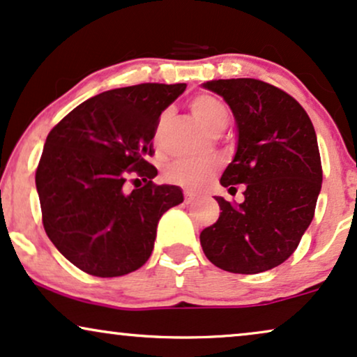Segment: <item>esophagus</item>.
Returning <instances> with one entry per match:
<instances>
[{
  "label": "esophagus",
  "mask_w": 357,
  "mask_h": 357,
  "mask_svg": "<svg viewBox=\"0 0 357 357\" xmlns=\"http://www.w3.org/2000/svg\"><path fill=\"white\" fill-rule=\"evenodd\" d=\"M194 199H196V194H194L192 191H189V189H186V191H184V201H186L188 204H191Z\"/></svg>",
  "instance_id": "obj_1"
}]
</instances>
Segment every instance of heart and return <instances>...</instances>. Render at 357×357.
<instances>
[{
  "mask_svg": "<svg viewBox=\"0 0 357 357\" xmlns=\"http://www.w3.org/2000/svg\"><path fill=\"white\" fill-rule=\"evenodd\" d=\"M191 110L194 116L206 128L218 132L229 123V112L220 100L212 96H197L191 100ZM158 139V133H156ZM220 161L218 158L207 160H178L171 163L165 171L166 179L171 183L181 184L188 188H197L206 183L215 171L219 169Z\"/></svg>",
  "mask_w": 357,
  "mask_h": 357,
  "instance_id": "heart-1",
  "label": "heart"
}]
</instances>
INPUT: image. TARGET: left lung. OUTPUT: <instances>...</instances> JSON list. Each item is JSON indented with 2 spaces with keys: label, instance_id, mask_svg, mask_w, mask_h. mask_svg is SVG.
<instances>
[{
  "label": "left lung",
  "instance_id": "left-lung-1",
  "mask_svg": "<svg viewBox=\"0 0 357 357\" xmlns=\"http://www.w3.org/2000/svg\"><path fill=\"white\" fill-rule=\"evenodd\" d=\"M231 107L237 150L220 184H245L243 202L215 196L220 215L201 232V245L215 267L260 273L283 264L314 215L323 171L308 114L291 96L257 79L202 84Z\"/></svg>",
  "mask_w": 357,
  "mask_h": 357
}]
</instances>
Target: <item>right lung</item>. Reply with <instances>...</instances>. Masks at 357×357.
Listing matches in <instances>:
<instances>
[{
  "label": "right lung",
  "instance_id": "1",
  "mask_svg": "<svg viewBox=\"0 0 357 357\" xmlns=\"http://www.w3.org/2000/svg\"><path fill=\"white\" fill-rule=\"evenodd\" d=\"M186 84L107 90L66 115L47 135L36 171L47 237L93 277H121L150 259L161 215L181 204V188L153 183L158 119ZM138 174L146 184L128 193ZM139 181V179H137Z\"/></svg>",
  "mask_w": 357,
  "mask_h": 357
}]
</instances>
